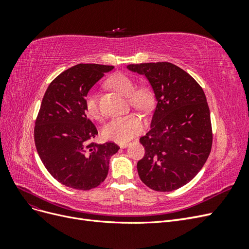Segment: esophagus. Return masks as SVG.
Wrapping results in <instances>:
<instances>
[{
	"label": "esophagus",
	"mask_w": 249,
	"mask_h": 249,
	"mask_svg": "<svg viewBox=\"0 0 249 249\" xmlns=\"http://www.w3.org/2000/svg\"><path fill=\"white\" fill-rule=\"evenodd\" d=\"M127 146H129V143H120L119 144L120 148H126Z\"/></svg>",
	"instance_id": "esophagus-1"
}]
</instances>
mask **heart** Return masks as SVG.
Here are the masks:
<instances>
[{
    "instance_id": "b5f03b06",
    "label": "heart",
    "mask_w": 249,
    "mask_h": 249,
    "mask_svg": "<svg viewBox=\"0 0 249 249\" xmlns=\"http://www.w3.org/2000/svg\"><path fill=\"white\" fill-rule=\"evenodd\" d=\"M108 85L118 93L129 97L132 106L146 112L154 106V93L147 86L136 88L135 81L124 73H115L108 80ZM86 114L94 119L101 117L99 99L95 92H90L85 99ZM143 129V122L139 115L129 114L111 119L102 129V136L116 143H125L138 135Z\"/></svg>"
}]
</instances>
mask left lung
<instances>
[{"instance_id": "left-lung-1", "label": "left lung", "mask_w": 249, "mask_h": 249, "mask_svg": "<svg viewBox=\"0 0 249 249\" xmlns=\"http://www.w3.org/2000/svg\"><path fill=\"white\" fill-rule=\"evenodd\" d=\"M126 69L146 78L157 102L150 130L140 138L145 154L137 163L138 175L155 191L178 189L197 175L212 147L205 92L189 73L169 62Z\"/></svg>"}]
</instances>
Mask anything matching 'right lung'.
I'll list each match as a JSON object with an SVG mask.
<instances>
[{
	"instance_id": "add662e5",
	"label": "right lung",
	"mask_w": 249,
	"mask_h": 249,
	"mask_svg": "<svg viewBox=\"0 0 249 249\" xmlns=\"http://www.w3.org/2000/svg\"><path fill=\"white\" fill-rule=\"evenodd\" d=\"M114 66L78 64L49 85L34 129L37 153L51 176L77 190H90L108 176L113 142L89 143L96 135L85 111V99L96 82Z\"/></svg>"
}]
</instances>
